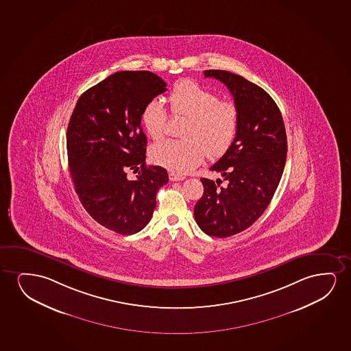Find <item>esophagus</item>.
Instances as JSON below:
<instances>
[{"instance_id":"1","label":"esophagus","mask_w":351,"mask_h":351,"mask_svg":"<svg viewBox=\"0 0 351 351\" xmlns=\"http://www.w3.org/2000/svg\"><path fill=\"white\" fill-rule=\"evenodd\" d=\"M169 180H170L171 182H176V181H183L184 178L180 176V175H176V173H171L169 175Z\"/></svg>"}]
</instances>
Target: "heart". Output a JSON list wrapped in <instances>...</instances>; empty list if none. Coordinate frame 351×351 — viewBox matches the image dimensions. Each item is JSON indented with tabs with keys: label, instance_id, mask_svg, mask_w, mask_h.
<instances>
[{
	"label": "heart",
	"instance_id": "b5f03b06",
	"mask_svg": "<svg viewBox=\"0 0 351 351\" xmlns=\"http://www.w3.org/2000/svg\"><path fill=\"white\" fill-rule=\"evenodd\" d=\"M170 110L186 116L182 139L167 140L151 151L154 163L173 173L192 171L204 158H218L230 149L239 130V109L221 101L215 92L193 80L178 82L169 95ZM168 112L160 99H151L141 112V122L151 139L165 134Z\"/></svg>",
	"mask_w": 351,
	"mask_h": 351
}]
</instances>
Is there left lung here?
<instances>
[{"instance_id": "1", "label": "left lung", "mask_w": 351, "mask_h": 351, "mask_svg": "<svg viewBox=\"0 0 351 351\" xmlns=\"http://www.w3.org/2000/svg\"><path fill=\"white\" fill-rule=\"evenodd\" d=\"M206 77L223 82L239 109L235 140L210 170L221 173L226 187L202 178L204 194L194 218L205 234L229 237L250 228L269 206L283 175L287 133L272 97L241 75L210 69Z\"/></svg>"}]
</instances>
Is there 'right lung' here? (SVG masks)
<instances>
[{
	"instance_id": "right-lung-1",
	"label": "right lung",
	"mask_w": 351,
	"mask_h": 351,
	"mask_svg": "<svg viewBox=\"0 0 351 351\" xmlns=\"http://www.w3.org/2000/svg\"><path fill=\"white\" fill-rule=\"evenodd\" d=\"M167 82L149 71L111 74L77 99L67 128L69 171L79 200L101 226L133 235L149 224L159 188L169 181L162 167H147L141 112ZM141 168L137 178L128 169Z\"/></svg>"
}]
</instances>
